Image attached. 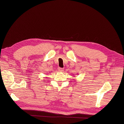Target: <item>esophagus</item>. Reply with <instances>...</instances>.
Listing matches in <instances>:
<instances>
[{"label":"esophagus","instance_id":"obj_1","mask_svg":"<svg viewBox=\"0 0 124 124\" xmlns=\"http://www.w3.org/2000/svg\"><path fill=\"white\" fill-rule=\"evenodd\" d=\"M58 70H59V71H60V72H62V71L64 70H63V68H58Z\"/></svg>","mask_w":124,"mask_h":124}]
</instances>
